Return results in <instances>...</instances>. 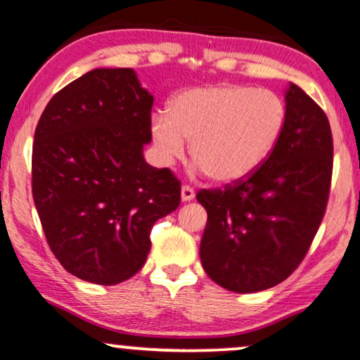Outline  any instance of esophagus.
Returning a JSON list of instances; mask_svg holds the SVG:
<instances>
[{
  "instance_id": "esophagus-1",
  "label": "esophagus",
  "mask_w": 360,
  "mask_h": 360,
  "mask_svg": "<svg viewBox=\"0 0 360 360\" xmlns=\"http://www.w3.org/2000/svg\"><path fill=\"white\" fill-rule=\"evenodd\" d=\"M195 198V189L189 186H183L181 188V200L183 201H191Z\"/></svg>"
}]
</instances>
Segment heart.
I'll return each mask as SVG.
<instances>
[{
  "label": "heart",
  "instance_id": "heart-1",
  "mask_svg": "<svg viewBox=\"0 0 360 360\" xmlns=\"http://www.w3.org/2000/svg\"><path fill=\"white\" fill-rule=\"evenodd\" d=\"M287 126V104L278 94L250 85H213L181 92L169 114L152 116L159 159L172 164L191 143V160L212 181L236 183L274 153Z\"/></svg>",
  "mask_w": 360,
  "mask_h": 360
}]
</instances>
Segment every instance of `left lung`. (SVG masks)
<instances>
[{
	"instance_id": "left-lung-1",
	"label": "left lung",
	"mask_w": 360,
	"mask_h": 360,
	"mask_svg": "<svg viewBox=\"0 0 360 360\" xmlns=\"http://www.w3.org/2000/svg\"><path fill=\"white\" fill-rule=\"evenodd\" d=\"M287 126L270 157L244 179L196 195L208 213L205 271L224 289L275 287L301 264L325 217L333 138L323 109L301 86L285 92Z\"/></svg>"
}]
</instances>
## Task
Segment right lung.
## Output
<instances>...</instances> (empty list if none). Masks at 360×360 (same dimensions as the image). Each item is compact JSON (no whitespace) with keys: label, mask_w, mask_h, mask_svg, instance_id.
I'll return each mask as SVG.
<instances>
[{"label":"right lung","mask_w":360,"mask_h":360,"mask_svg":"<svg viewBox=\"0 0 360 360\" xmlns=\"http://www.w3.org/2000/svg\"><path fill=\"white\" fill-rule=\"evenodd\" d=\"M153 97L131 68H97L61 89L37 122L32 195L66 271L116 285L143 266L150 231L181 203V183L143 159Z\"/></svg>","instance_id":"obj_1"}]
</instances>
